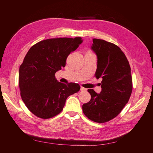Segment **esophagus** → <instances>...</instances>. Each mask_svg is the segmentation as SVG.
I'll use <instances>...</instances> for the list:
<instances>
[{"instance_id":"esophagus-1","label":"esophagus","mask_w":153,"mask_h":153,"mask_svg":"<svg viewBox=\"0 0 153 153\" xmlns=\"http://www.w3.org/2000/svg\"><path fill=\"white\" fill-rule=\"evenodd\" d=\"M80 90L82 91H85L86 89H85V88H84V87H80Z\"/></svg>"}]
</instances>
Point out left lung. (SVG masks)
I'll use <instances>...</instances> for the list:
<instances>
[{
    "instance_id": "obj_1",
    "label": "left lung",
    "mask_w": 153,
    "mask_h": 153,
    "mask_svg": "<svg viewBox=\"0 0 153 153\" xmlns=\"http://www.w3.org/2000/svg\"><path fill=\"white\" fill-rule=\"evenodd\" d=\"M91 50L97 56L95 76L101 78V91L88 89L91 98L82 105L83 112L92 121L103 123L121 112L132 92L131 68L126 55L117 45L93 39Z\"/></svg>"
}]
</instances>
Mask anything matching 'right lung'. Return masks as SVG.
Listing matches in <instances>:
<instances>
[{"instance_id": "right-lung-1", "label": "right lung", "mask_w": 153, "mask_h": 153, "mask_svg": "<svg viewBox=\"0 0 153 153\" xmlns=\"http://www.w3.org/2000/svg\"><path fill=\"white\" fill-rule=\"evenodd\" d=\"M82 42L81 38L48 39L32 46L26 54L19 69L20 95L37 117L57 115L68 97L80 90L78 84L59 82L55 73L65 67L68 56Z\"/></svg>"}]
</instances>
